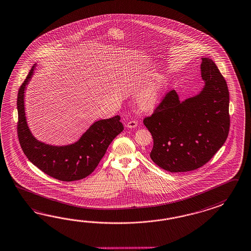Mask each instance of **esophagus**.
Masks as SVG:
<instances>
[{
	"instance_id": "34e87169",
	"label": "esophagus",
	"mask_w": 251,
	"mask_h": 251,
	"mask_svg": "<svg viewBox=\"0 0 251 251\" xmlns=\"http://www.w3.org/2000/svg\"><path fill=\"white\" fill-rule=\"evenodd\" d=\"M138 126V122L137 121H129L126 124L127 128H136Z\"/></svg>"
}]
</instances>
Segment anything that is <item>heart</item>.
Instances as JSON below:
<instances>
[{"label":"heart","mask_w":251,"mask_h":251,"mask_svg":"<svg viewBox=\"0 0 251 251\" xmlns=\"http://www.w3.org/2000/svg\"><path fill=\"white\" fill-rule=\"evenodd\" d=\"M163 87L161 80L155 81L140 95L139 98V105L143 109H151L156 105Z\"/></svg>","instance_id":"heart-1"}]
</instances>
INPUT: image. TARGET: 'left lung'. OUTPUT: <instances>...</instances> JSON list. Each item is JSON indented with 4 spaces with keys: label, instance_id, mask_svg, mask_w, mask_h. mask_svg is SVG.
<instances>
[{
    "label": "left lung",
    "instance_id": "8db88e82",
    "mask_svg": "<svg viewBox=\"0 0 251 251\" xmlns=\"http://www.w3.org/2000/svg\"><path fill=\"white\" fill-rule=\"evenodd\" d=\"M205 85L195 97L179 100L167 92L143 123L153 138L151 159L169 172H186L210 161L226 141L229 130V93L226 80L208 57L201 58Z\"/></svg>",
    "mask_w": 251,
    "mask_h": 251
}]
</instances>
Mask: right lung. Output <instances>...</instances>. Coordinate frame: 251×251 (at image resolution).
Masks as SVG:
<instances>
[{"instance_id":"add662e5","label":"right lung","mask_w":251,"mask_h":251,"mask_svg":"<svg viewBox=\"0 0 251 251\" xmlns=\"http://www.w3.org/2000/svg\"><path fill=\"white\" fill-rule=\"evenodd\" d=\"M33 71L32 67L18 92L17 132L23 152L29 161L53 178L64 182L84 178L95 171L111 142L123 131L121 116L96 122L72 145L54 147L39 142L28 129L23 100Z\"/></svg>"}]
</instances>
